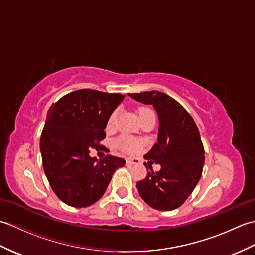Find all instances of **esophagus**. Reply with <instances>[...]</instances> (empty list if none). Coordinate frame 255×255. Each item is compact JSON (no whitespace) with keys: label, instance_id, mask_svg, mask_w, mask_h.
Segmentation results:
<instances>
[{"label":"esophagus","instance_id":"obj_1","mask_svg":"<svg viewBox=\"0 0 255 255\" xmlns=\"http://www.w3.org/2000/svg\"><path fill=\"white\" fill-rule=\"evenodd\" d=\"M126 163L127 164H140L141 162H140V159H138V158H127Z\"/></svg>","mask_w":255,"mask_h":255}]
</instances>
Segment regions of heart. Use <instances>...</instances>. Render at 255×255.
Listing matches in <instances>:
<instances>
[{
  "mask_svg": "<svg viewBox=\"0 0 255 255\" xmlns=\"http://www.w3.org/2000/svg\"><path fill=\"white\" fill-rule=\"evenodd\" d=\"M148 110H149V108H145V107L139 108V110H138L139 115L141 116L142 114L144 112H147ZM116 119H117V111H114L107 119V124H106L107 129L114 128V126H115V124H116ZM115 144H116V147L118 149H121L122 151H124V152H127V153L137 152V151L140 148H141V145H142V143H141V141H140V140L131 138L129 136H121L115 141Z\"/></svg>",
  "mask_w": 255,
  "mask_h": 255,
  "instance_id": "1",
  "label": "heart"
}]
</instances>
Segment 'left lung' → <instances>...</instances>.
<instances>
[{"label": "left lung", "mask_w": 255, "mask_h": 255, "mask_svg": "<svg viewBox=\"0 0 255 255\" xmlns=\"http://www.w3.org/2000/svg\"><path fill=\"white\" fill-rule=\"evenodd\" d=\"M143 104L153 105L159 116L158 142L144 155L161 164L137 183L140 196L150 207L173 210L185 202L203 173L205 150L193 117L180 103L159 91L129 93ZM145 167L148 165L145 163Z\"/></svg>", "instance_id": "left-lung-1"}]
</instances>
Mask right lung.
<instances>
[{"instance_id": "right-lung-1", "label": "right lung", "mask_w": 255, "mask_h": 255, "mask_svg": "<svg viewBox=\"0 0 255 255\" xmlns=\"http://www.w3.org/2000/svg\"><path fill=\"white\" fill-rule=\"evenodd\" d=\"M124 99L119 93L83 89L62 96L50 106L40 137L45 174L64 204L82 208L96 203L123 158L107 154L97 160L92 149L107 150V119Z\"/></svg>"}]
</instances>
